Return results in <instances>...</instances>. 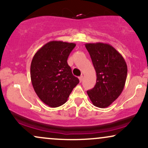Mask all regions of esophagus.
Wrapping results in <instances>:
<instances>
[{
	"instance_id": "1",
	"label": "esophagus",
	"mask_w": 148,
	"mask_h": 148,
	"mask_svg": "<svg viewBox=\"0 0 148 148\" xmlns=\"http://www.w3.org/2000/svg\"><path fill=\"white\" fill-rule=\"evenodd\" d=\"M83 76H79V81H80V82H81L82 81H83Z\"/></svg>"
}]
</instances>
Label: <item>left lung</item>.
Listing matches in <instances>:
<instances>
[{"mask_svg": "<svg viewBox=\"0 0 148 148\" xmlns=\"http://www.w3.org/2000/svg\"><path fill=\"white\" fill-rule=\"evenodd\" d=\"M97 73V83L87 91L94 106L106 108L117 99L125 87L127 67L122 55L110 44L86 43Z\"/></svg>", "mask_w": 148, "mask_h": 148, "instance_id": "left-lung-1", "label": "left lung"}]
</instances>
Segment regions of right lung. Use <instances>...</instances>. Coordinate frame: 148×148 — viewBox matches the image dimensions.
<instances>
[{"label":"right lung","mask_w":148,"mask_h":148,"mask_svg":"<svg viewBox=\"0 0 148 148\" xmlns=\"http://www.w3.org/2000/svg\"><path fill=\"white\" fill-rule=\"evenodd\" d=\"M75 46L73 42L49 41L36 51L32 60L30 76L34 90L50 108L63 105L79 83L67 62Z\"/></svg>","instance_id":"add662e5"}]
</instances>
